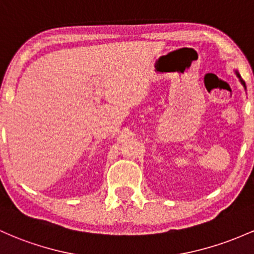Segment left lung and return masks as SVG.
I'll return each instance as SVG.
<instances>
[{
    "mask_svg": "<svg viewBox=\"0 0 254 254\" xmlns=\"http://www.w3.org/2000/svg\"><path fill=\"white\" fill-rule=\"evenodd\" d=\"M236 74H238V73H236ZM238 77H239V78H240V76H239V74H238ZM240 80H241L242 85H244V86H245V88H246V85H245V82H244V80H242V79H241V78H240Z\"/></svg>",
    "mask_w": 254,
    "mask_h": 254,
    "instance_id": "obj_1",
    "label": "left lung"
}]
</instances>
